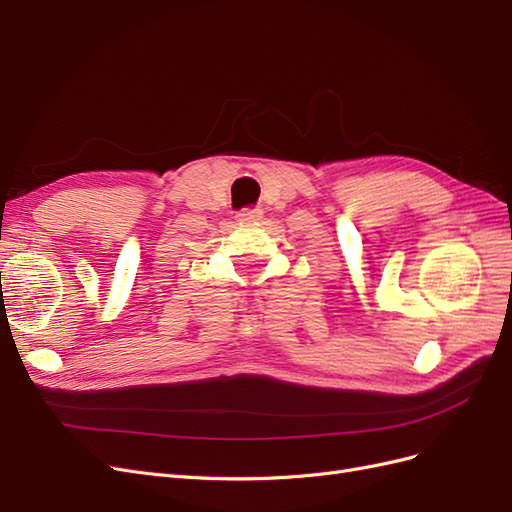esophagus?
Here are the masks:
<instances>
[{
	"mask_svg": "<svg viewBox=\"0 0 512 512\" xmlns=\"http://www.w3.org/2000/svg\"><path fill=\"white\" fill-rule=\"evenodd\" d=\"M262 211L260 207H256V209H241L239 213H237V222L239 224H258L260 220H262Z\"/></svg>",
	"mask_w": 512,
	"mask_h": 512,
	"instance_id": "34e87169",
	"label": "esophagus"
}]
</instances>
